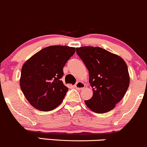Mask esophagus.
<instances>
[{
	"mask_svg": "<svg viewBox=\"0 0 147 147\" xmlns=\"http://www.w3.org/2000/svg\"><path fill=\"white\" fill-rule=\"evenodd\" d=\"M76 88L77 90H83V88L86 87V85L84 84V83H83V82L81 81H78L75 84V86H74Z\"/></svg>",
	"mask_w": 147,
	"mask_h": 147,
	"instance_id": "obj_1",
	"label": "esophagus"
}]
</instances>
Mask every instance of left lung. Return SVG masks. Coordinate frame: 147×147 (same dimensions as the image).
I'll use <instances>...</instances> for the list:
<instances>
[{
    "instance_id": "1",
    "label": "left lung",
    "mask_w": 147,
    "mask_h": 147,
    "mask_svg": "<svg viewBox=\"0 0 147 147\" xmlns=\"http://www.w3.org/2000/svg\"><path fill=\"white\" fill-rule=\"evenodd\" d=\"M76 53L88 69L93 90L91 99L85 100L87 107L97 113L111 111L129 87L127 64L121 57L99 47L77 48Z\"/></svg>"
}]
</instances>
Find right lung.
I'll return each mask as SVG.
<instances>
[{
	"label": "right lung",
	"instance_id": "obj_1",
	"mask_svg": "<svg viewBox=\"0 0 147 147\" xmlns=\"http://www.w3.org/2000/svg\"><path fill=\"white\" fill-rule=\"evenodd\" d=\"M75 52L72 47L52 45L42 49L24 64L20 87L32 107L48 111L61 103L68 91L61 80L63 67Z\"/></svg>",
	"mask_w": 147,
	"mask_h": 147
}]
</instances>
